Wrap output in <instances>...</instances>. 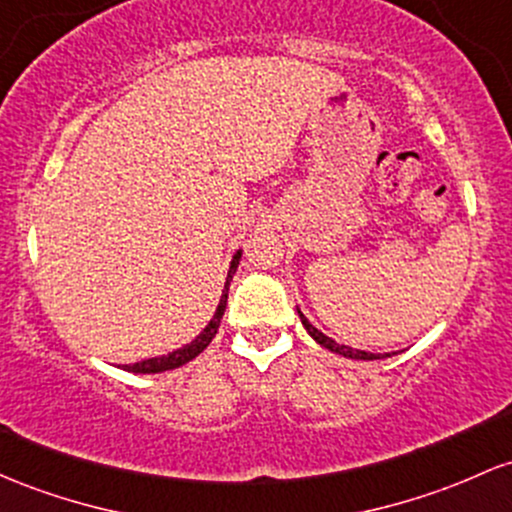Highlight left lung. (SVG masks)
Listing matches in <instances>:
<instances>
[{"mask_svg":"<svg viewBox=\"0 0 512 512\" xmlns=\"http://www.w3.org/2000/svg\"><path fill=\"white\" fill-rule=\"evenodd\" d=\"M299 316H301V323H303V328L308 330V335H311L313 340L318 342V345H323L325 350H330V352H335V355H342V357H350V359H381L379 355H374V352H364V350H352V347H347V345H338V342H335L333 338H328V335H323L320 333L318 328H313L311 323H308V318L303 316V313L299 311ZM384 357H391V355H384Z\"/></svg>","mask_w":512,"mask_h":512,"instance_id":"obj_1","label":"left lung"}]
</instances>
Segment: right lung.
<instances>
[{"label": "right lung", "mask_w": 512, "mask_h": 512, "mask_svg": "<svg viewBox=\"0 0 512 512\" xmlns=\"http://www.w3.org/2000/svg\"><path fill=\"white\" fill-rule=\"evenodd\" d=\"M240 255H243V252L238 250L233 255V260H230L226 286H223V294H221V301H218L216 313H213V318L209 320V325H206V328L201 330V333L196 335V338L189 342V345L179 347V350H174V352H167V355H162V357H150V359H143V362H136V364H123V369H126V372H133V374H160V372H167V369L182 367V364L192 362L196 355H201V352H204L206 347H209V342L216 338L218 325H221L223 313H226L228 286H230V282H233L235 269H238V265H240Z\"/></svg>", "instance_id": "right-lung-1"}]
</instances>
